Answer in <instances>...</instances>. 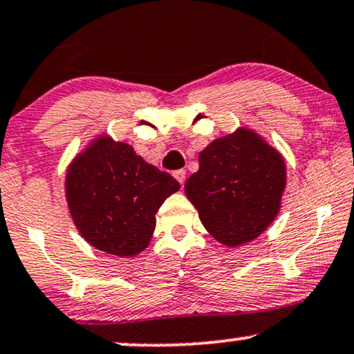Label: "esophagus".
<instances>
[{
	"instance_id": "1",
	"label": "esophagus",
	"mask_w": 354,
	"mask_h": 354,
	"mask_svg": "<svg viewBox=\"0 0 354 354\" xmlns=\"http://www.w3.org/2000/svg\"><path fill=\"white\" fill-rule=\"evenodd\" d=\"M173 174H174V178L180 181V185H185V181H186V171H185V169H178V171H174Z\"/></svg>"
}]
</instances>
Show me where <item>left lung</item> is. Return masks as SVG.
Returning a JSON list of instances; mask_svg holds the SVG:
<instances>
[{"instance_id": "left-lung-1", "label": "left lung", "mask_w": 354, "mask_h": 354, "mask_svg": "<svg viewBox=\"0 0 354 354\" xmlns=\"http://www.w3.org/2000/svg\"><path fill=\"white\" fill-rule=\"evenodd\" d=\"M287 185L285 161L249 129L214 140L199 153L185 193L206 231L227 247L259 237L279 214Z\"/></svg>"}]
</instances>
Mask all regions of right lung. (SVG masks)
Instances as JSON below:
<instances>
[{
    "mask_svg": "<svg viewBox=\"0 0 354 354\" xmlns=\"http://www.w3.org/2000/svg\"><path fill=\"white\" fill-rule=\"evenodd\" d=\"M180 189L171 174L136 155L130 145L99 136L75 156L66 176L72 221L92 247L118 257L147 249L155 214Z\"/></svg>",
    "mask_w": 354,
    "mask_h": 354,
    "instance_id": "1",
    "label": "right lung"
}]
</instances>
